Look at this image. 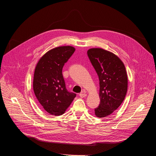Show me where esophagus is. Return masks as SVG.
Listing matches in <instances>:
<instances>
[{
    "label": "esophagus",
    "instance_id": "obj_1",
    "mask_svg": "<svg viewBox=\"0 0 156 156\" xmlns=\"http://www.w3.org/2000/svg\"><path fill=\"white\" fill-rule=\"evenodd\" d=\"M86 95H87V94H86V93H84V91H83L82 92H81V93L79 94V96H80V97H81V98L85 97H86Z\"/></svg>",
    "mask_w": 156,
    "mask_h": 156
}]
</instances>
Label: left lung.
Returning a JSON list of instances; mask_svg holds the SVG:
<instances>
[{
  "instance_id": "8db88e82",
  "label": "left lung",
  "mask_w": 156,
  "mask_h": 156,
  "mask_svg": "<svg viewBox=\"0 0 156 156\" xmlns=\"http://www.w3.org/2000/svg\"><path fill=\"white\" fill-rule=\"evenodd\" d=\"M88 58L99 79V106L95 115L103 118L112 114L121 105L127 90V75L121 60L101 48L89 49Z\"/></svg>"
}]
</instances>
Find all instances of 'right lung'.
Segmentation results:
<instances>
[{
	"instance_id": "obj_1",
	"label": "right lung",
	"mask_w": 156,
	"mask_h": 156,
	"mask_svg": "<svg viewBox=\"0 0 156 156\" xmlns=\"http://www.w3.org/2000/svg\"><path fill=\"white\" fill-rule=\"evenodd\" d=\"M75 51L70 46H59L48 51L35 69L33 88L40 105L48 113L63 115L76 97L66 87L62 69Z\"/></svg>"
}]
</instances>
